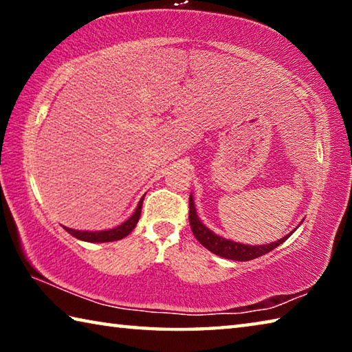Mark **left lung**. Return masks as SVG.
I'll return each mask as SVG.
<instances>
[{"label": "left lung", "mask_w": 352, "mask_h": 352, "mask_svg": "<svg viewBox=\"0 0 352 352\" xmlns=\"http://www.w3.org/2000/svg\"><path fill=\"white\" fill-rule=\"evenodd\" d=\"M189 225L195 236V239H197L201 245L210 250V252H212L214 254L222 256V258H226V259H233V261H252V259L259 258V256L272 252L273 248H276L279 243H283L285 239H289L290 234L294 233V231H292L290 234H287L276 242L269 243V245H245V243L228 241L222 236L214 234L210 228H206V226L200 222L197 212H195L192 195H189Z\"/></svg>", "instance_id": "left-lung-1"}]
</instances>
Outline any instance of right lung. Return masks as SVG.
Returning <instances> with one entry per match:
<instances>
[{"label": "right lung", "mask_w": 352, "mask_h": 352, "mask_svg": "<svg viewBox=\"0 0 352 352\" xmlns=\"http://www.w3.org/2000/svg\"><path fill=\"white\" fill-rule=\"evenodd\" d=\"M142 197L138 204V208H136L135 212L130 216V219H127L126 222L121 223L116 228L111 230H105V231H79V230H73V228H67L63 226L65 230L68 231L71 236L77 237V239L85 241V242H113V241H119L122 237H126L129 233H132V230L136 226L141 216V208H142Z\"/></svg>", "instance_id": "right-lung-1"}]
</instances>
